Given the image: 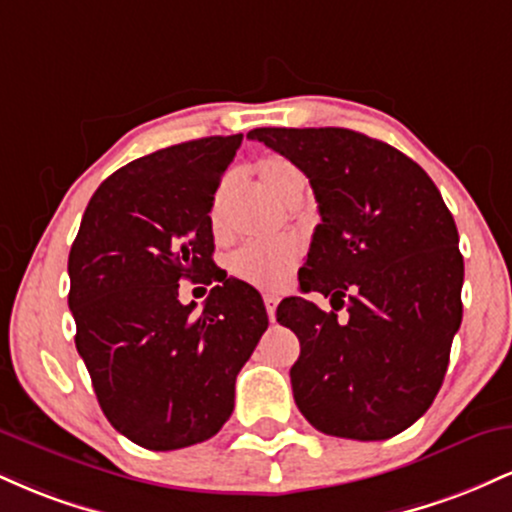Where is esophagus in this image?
<instances>
[{
	"label": "esophagus",
	"instance_id": "esophagus-1",
	"mask_svg": "<svg viewBox=\"0 0 512 512\" xmlns=\"http://www.w3.org/2000/svg\"><path fill=\"white\" fill-rule=\"evenodd\" d=\"M276 305H279V296H274V293H264V308H267V315L272 322L276 317Z\"/></svg>",
	"mask_w": 512,
	"mask_h": 512
}]
</instances>
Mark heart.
I'll return each instance as SVG.
<instances>
[{
  "mask_svg": "<svg viewBox=\"0 0 512 512\" xmlns=\"http://www.w3.org/2000/svg\"><path fill=\"white\" fill-rule=\"evenodd\" d=\"M257 178L276 199L286 204H298L305 192V178L284 156H264L255 166ZM228 178L216 185L209 204V228L216 238H223L226 223H223V202H226ZM301 260V243L296 238H276L264 243H248L243 248L233 250L226 260V269L236 279L257 289L276 291L289 284L291 274L296 272Z\"/></svg>",
  "mask_w": 512,
  "mask_h": 512,
  "instance_id": "heart-1",
  "label": "heart"
}]
</instances>
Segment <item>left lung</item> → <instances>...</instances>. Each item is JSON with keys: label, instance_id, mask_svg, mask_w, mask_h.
I'll return each instance as SVG.
<instances>
[{"label": "left lung", "instance_id": "8db88e82", "mask_svg": "<svg viewBox=\"0 0 512 512\" xmlns=\"http://www.w3.org/2000/svg\"><path fill=\"white\" fill-rule=\"evenodd\" d=\"M248 137L308 175L322 219L298 281L334 310L305 296L276 308L301 342L293 399L327 436H397L436 399L460 330L455 219L419 163L354 129L260 127Z\"/></svg>", "mask_w": 512, "mask_h": 512}]
</instances>
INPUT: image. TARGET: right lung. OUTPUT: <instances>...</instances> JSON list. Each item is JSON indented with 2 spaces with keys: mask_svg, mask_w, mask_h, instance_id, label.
<instances>
[{
  "mask_svg": "<svg viewBox=\"0 0 512 512\" xmlns=\"http://www.w3.org/2000/svg\"><path fill=\"white\" fill-rule=\"evenodd\" d=\"M243 134L137 158L93 192L69 252V310L103 414L146 450H180L221 431L236 378L269 317L250 284L211 260L209 204ZM182 278L220 281L199 314Z\"/></svg>",
  "mask_w": 512,
  "mask_h": 512,
  "instance_id": "add662e5",
  "label": "right lung"
}]
</instances>
